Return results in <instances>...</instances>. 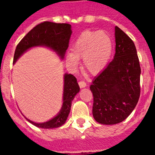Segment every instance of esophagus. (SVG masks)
Returning <instances> with one entry per match:
<instances>
[{"label": "esophagus", "mask_w": 155, "mask_h": 155, "mask_svg": "<svg viewBox=\"0 0 155 155\" xmlns=\"http://www.w3.org/2000/svg\"><path fill=\"white\" fill-rule=\"evenodd\" d=\"M78 83H79V87H86V83H85L84 81H79Z\"/></svg>", "instance_id": "34e87169"}]
</instances>
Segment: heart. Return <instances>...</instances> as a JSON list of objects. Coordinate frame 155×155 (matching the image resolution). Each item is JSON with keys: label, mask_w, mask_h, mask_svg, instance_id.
<instances>
[{"label": "heart", "mask_w": 155, "mask_h": 155, "mask_svg": "<svg viewBox=\"0 0 155 155\" xmlns=\"http://www.w3.org/2000/svg\"><path fill=\"white\" fill-rule=\"evenodd\" d=\"M113 50V43L105 31H85L76 38L72 52L67 54V63L77 68L79 59L83 58V69L91 75L101 73L107 66Z\"/></svg>", "instance_id": "1"}]
</instances>
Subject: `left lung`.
Returning <instances> with one entry per match:
<instances>
[{"label":"left lung","mask_w":155,"mask_h":155,"mask_svg":"<svg viewBox=\"0 0 155 155\" xmlns=\"http://www.w3.org/2000/svg\"><path fill=\"white\" fill-rule=\"evenodd\" d=\"M114 59L94 79L92 113L102 124L121 122L133 112L140 95V68L133 40L115 26Z\"/></svg>","instance_id":"8db88e82"}]
</instances>
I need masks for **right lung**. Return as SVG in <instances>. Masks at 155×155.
I'll return each mask as SVG.
<instances>
[{"label": "right lung", "mask_w": 155, "mask_h": 155, "mask_svg": "<svg viewBox=\"0 0 155 155\" xmlns=\"http://www.w3.org/2000/svg\"><path fill=\"white\" fill-rule=\"evenodd\" d=\"M71 25L67 23H54L44 21L31 29L18 43L15 48L13 64L27 50L35 46H46L55 51L61 59L64 57L66 50L69 46ZM64 83L63 104L55 117L43 123H35L25 118L30 123L37 127L51 129L62 126L66 121L70 112L71 104L79 88L76 78L72 74H64Z\"/></svg>", "instance_id": "1"}]
</instances>
